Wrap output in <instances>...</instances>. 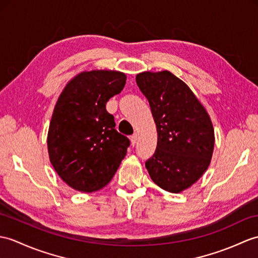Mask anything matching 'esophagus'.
Segmentation results:
<instances>
[{"label": "esophagus", "mask_w": 258, "mask_h": 258, "mask_svg": "<svg viewBox=\"0 0 258 258\" xmlns=\"http://www.w3.org/2000/svg\"><path fill=\"white\" fill-rule=\"evenodd\" d=\"M137 140H139V134L137 133H134L133 135L131 136V142H132V145H135V144L137 143Z\"/></svg>", "instance_id": "obj_1"}]
</instances>
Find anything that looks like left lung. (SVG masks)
Listing matches in <instances>:
<instances>
[{
  "label": "left lung",
  "instance_id": "left-lung-1",
  "mask_svg": "<svg viewBox=\"0 0 258 258\" xmlns=\"http://www.w3.org/2000/svg\"><path fill=\"white\" fill-rule=\"evenodd\" d=\"M136 83L149 102L157 147L146 168L158 187L171 194L190 188L206 172L214 148V130L206 107L170 71H145Z\"/></svg>",
  "mask_w": 258,
  "mask_h": 258
}]
</instances>
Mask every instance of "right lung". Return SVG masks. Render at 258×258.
<instances>
[{"instance_id":"right-lung-1","label":"right lung","mask_w":258,"mask_h":258,"mask_svg":"<svg viewBox=\"0 0 258 258\" xmlns=\"http://www.w3.org/2000/svg\"><path fill=\"white\" fill-rule=\"evenodd\" d=\"M126 76L115 70L82 71L59 95L47 135L50 163L69 187L98 191L111 181L130 146L105 105L122 91Z\"/></svg>"}]
</instances>
